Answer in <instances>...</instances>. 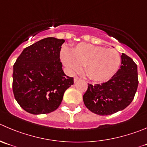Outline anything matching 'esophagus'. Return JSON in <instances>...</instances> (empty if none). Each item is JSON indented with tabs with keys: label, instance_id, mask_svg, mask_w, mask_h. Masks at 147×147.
Returning <instances> with one entry per match:
<instances>
[{
	"label": "esophagus",
	"instance_id": "34e87169",
	"mask_svg": "<svg viewBox=\"0 0 147 147\" xmlns=\"http://www.w3.org/2000/svg\"><path fill=\"white\" fill-rule=\"evenodd\" d=\"M80 80V78H78V77H75V78H74V82H76L77 81Z\"/></svg>",
	"mask_w": 147,
	"mask_h": 147
}]
</instances>
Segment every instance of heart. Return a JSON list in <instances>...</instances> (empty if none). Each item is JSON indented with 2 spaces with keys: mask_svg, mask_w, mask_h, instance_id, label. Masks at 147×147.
I'll return each instance as SVG.
<instances>
[{
  "mask_svg": "<svg viewBox=\"0 0 147 147\" xmlns=\"http://www.w3.org/2000/svg\"><path fill=\"white\" fill-rule=\"evenodd\" d=\"M62 60L70 72H80L85 67L87 76L94 82H104L117 72L121 56L117 51L90 44L80 43L62 52Z\"/></svg>",
  "mask_w": 147,
  "mask_h": 147,
  "instance_id": "1",
  "label": "heart"
}]
</instances>
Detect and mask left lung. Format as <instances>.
I'll return each instance as SVG.
<instances>
[{"mask_svg": "<svg viewBox=\"0 0 147 147\" xmlns=\"http://www.w3.org/2000/svg\"><path fill=\"white\" fill-rule=\"evenodd\" d=\"M120 69L107 82L88 88L83 102L91 112L108 116L126 108L134 100L138 88L137 65L125 54L121 55Z\"/></svg>", "mask_w": 147, "mask_h": 147, "instance_id": "obj_1", "label": "left lung"}]
</instances>
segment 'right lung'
Listing matches in <instances>:
<instances>
[{"mask_svg":"<svg viewBox=\"0 0 147 147\" xmlns=\"http://www.w3.org/2000/svg\"><path fill=\"white\" fill-rule=\"evenodd\" d=\"M64 39L48 37L25 48L16 61L13 92L28 113H51L61 104L64 93L74 84L62 69L59 53Z\"/></svg>","mask_w":147,"mask_h":147,"instance_id":"obj_1","label":"right lung"}]
</instances>
